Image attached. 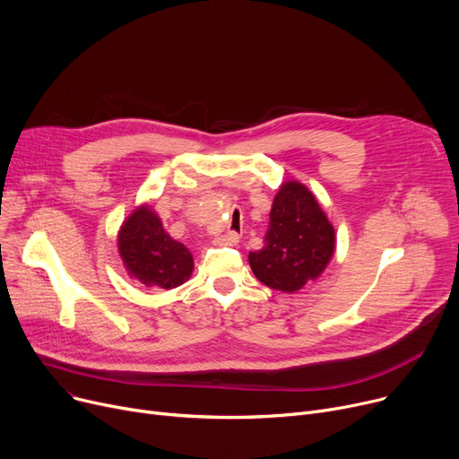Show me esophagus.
<instances>
[{
  "instance_id": "obj_1",
  "label": "esophagus",
  "mask_w": 459,
  "mask_h": 459,
  "mask_svg": "<svg viewBox=\"0 0 459 459\" xmlns=\"http://www.w3.org/2000/svg\"><path fill=\"white\" fill-rule=\"evenodd\" d=\"M219 242H221V245H224V247H233V245H237V242H238V233L237 231H226L224 235L219 237Z\"/></svg>"
}]
</instances>
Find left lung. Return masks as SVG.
I'll use <instances>...</instances> for the list:
<instances>
[{
    "mask_svg": "<svg viewBox=\"0 0 459 459\" xmlns=\"http://www.w3.org/2000/svg\"><path fill=\"white\" fill-rule=\"evenodd\" d=\"M263 240V248L248 255L252 273L266 287L294 292L325 271L335 231L307 188L287 181L274 198Z\"/></svg>",
    "mask_w": 459,
    "mask_h": 459,
    "instance_id": "1",
    "label": "left lung"
}]
</instances>
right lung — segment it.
<instances>
[{
	"label": "right lung",
	"mask_w": 459,
	"mask_h": 459,
	"mask_svg": "<svg viewBox=\"0 0 459 459\" xmlns=\"http://www.w3.org/2000/svg\"><path fill=\"white\" fill-rule=\"evenodd\" d=\"M118 250L129 276L146 287L174 289L193 273V255L181 242L174 240L160 219L143 205L124 222Z\"/></svg>",
	"instance_id": "obj_1"
}]
</instances>
